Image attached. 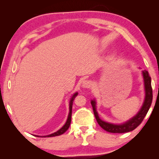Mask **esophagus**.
<instances>
[{"label":"esophagus","instance_id":"1","mask_svg":"<svg viewBox=\"0 0 159 159\" xmlns=\"http://www.w3.org/2000/svg\"><path fill=\"white\" fill-rule=\"evenodd\" d=\"M92 86V81L90 80H85L82 83V87L85 88H90Z\"/></svg>","mask_w":159,"mask_h":159}]
</instances>
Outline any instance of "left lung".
<instances>
[{
  "mask_svg": "<svg viewBox=\"0 0 159 159\" xmlns=\"http://www.w3.org/2000/svg\"><path fill=\"white\" fill-rule=\"evenodd\" d=\"M142 76H143L144 79L145 90V98L143 104H142L141 109H139L138 114L125 123H121V124H114V123H110L102 120L99 117L98 111L96 110L95 100V99L91 100L90 102L93 106V112L94 114H95L97 121H98V124L100 125V127L103 128L104 130L112 133H128V132H130L134 130L142 122L145 116L147 115L148 111H149L153 99L152 80H151V77L149 76V74L147 71L144 70V71H142Z\"/></svg>",
  "mask_w": 159,
  "mask_h": 159,
  "instance_id": "8db88e82",
  "label": "left lung"
}]
</instances>
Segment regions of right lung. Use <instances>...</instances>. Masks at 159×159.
Listing matches in <instances>:
<instances>
[{"instance_id": "obj_1", "label": "right lung", "mask_w": 159, "mask_h": 159, "mask_svg": "<svg viewBox=\"0 0 159 159\" xmlns=\"http://www.w3.org/2000/svg\"><path fill=\"white\" fill-rule=\"evenodd\" d=\"M78 95V93H75L73 96L71 97V99H70L69 102V113L68 115V118H67V120L62 127H61L60 130H57L55 133H52L50 134H48V135H45V136H39V135H35L37 137H40V138H50V137H55V136H58V135H61V134H63L65 133V132L68 130V128H69L70 124H71V113H72V105H73V102L74 100V99Z\"/></svg>"}]
</instances>
